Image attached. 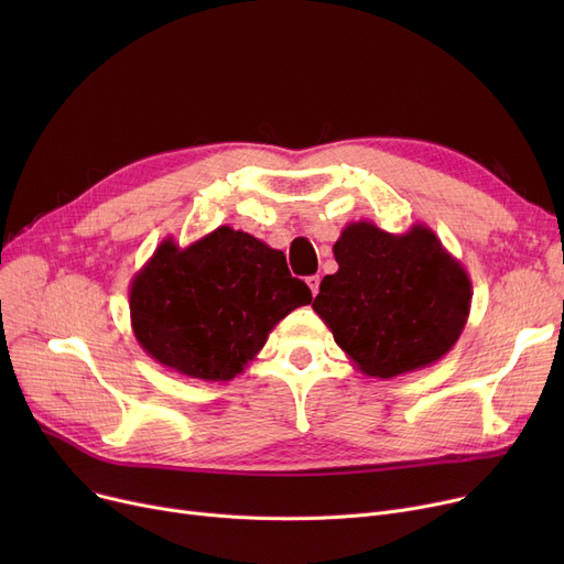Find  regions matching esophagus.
<instances>
[{
    "instance_id": "34e87169",
    "label": "esophagus",
    "mask_w": 564,
    "mask_h": 564,
    "mask_svg": "<svg viewBox=\"0 0 564 564\" xmlns=\"http://www.w3.org/2000/svg\"><path fill=\"white\" fill-rule=\"evenodd\" d=\"M306 283H308V288H311V294L315 297V294L319 292V276H308Z\"/></svg>"
}]
</instances>
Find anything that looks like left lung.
Returning <instances> with one entry per match:
<instances>
[{
	"instance_id": "obj_1",
	"label": "left lung",
	"mask_w": 564,
	"mask_h": 564,
	"mask_svg": "<svg viewBox=\"0 0 564 564\" xmlns=\"http://www.w3.org/2000/svg\"><path fill=\"white\" fill-rule=\"evenodd\" d=\"M334 256L338 272L322 279L313 311L364 375H406L455 347L473 288L432 228L413 224L395 235L372 221H351Z\"/></svg>"
}]
</instances>
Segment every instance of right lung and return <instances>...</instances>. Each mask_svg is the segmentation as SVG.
<instances>
[{
  "mask_svg": "<svg viewBox=\"0 0 564 564\" xmlns=\"http://www.w3.org/2000/svg\"><path fill=\"white\" fill-rule=\"evenodd\" d=\"M283 251L219 226L189 247L166 237L130 283V322L148 357L203 381H228L276 324L311 304Z\"/></svg>",
  "mask_w": 564,
  "mask_h": 564,
  "instance_id": "right-lung-1",
  "label": "right lung"
}]
</instances>
